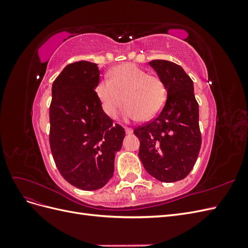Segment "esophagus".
<instances>
[{"instance_id": "34e87169", "label": "esophagus", "mask_w": 248, "mask_h": 248, "mask_svg": "<svg viewBox=\"0 0 248 248\" xmlns=\"http://www.w3.org/2000/svg\"><path fill=\"white\" fill-rule=\"evenodd\" d=\"M125 132H126L127 134H131V133L133 132V130H132L131 128H128V127H126V128H125Z\"/></svg>"}]
</instances>
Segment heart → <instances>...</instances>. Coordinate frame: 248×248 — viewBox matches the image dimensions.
Returning <instances> with one entry per match:
<instances>
[{
  "label": "heart",
  "instance_id": "1",
  "mask_svg": "<svg viewBox=\"0 0 248 248\" xmlns=\"http://www.w3.org/2000/svg\"><path fill=\"white\" fill-rule=\"evenodd\" d=\"M96 94L103 111L108 117L115 118L126 100L128 104L124 115L127 119L141 117L148 121L163 108L168 91L159 77L148 74L132 63H124L111 69L109 78L98 81Z\"/></svg>",
  "mask_w": 248,
  "mask_h": 248
}]
</instances>
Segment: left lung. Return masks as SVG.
Returning <instances> with one entry per match:
<instances>
[{
	"label": "left lung",
	"mask_w": 248,
	"mask_h": 248,
	"mask_svg": "<svg viewBox=\"0 0 248 248\" xmlns=\"http://www.w3.org/2000/svg\"><path fill=\"white\" fill-rule=\"evenodd\" d=\"M149 65L166 84L168 98L158 116L133 130L140 140L139 157L150 175L176 182L189 174L200 153L199 103L192 79L181 66L166 60Z\"/></svg>",
	"instance_id": "1"
}]
</instances>
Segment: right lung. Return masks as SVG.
<instances>
[{"instance_id":"obj_1","label":"right lung","mask_w":248,"mask_h":248,"mask_svg":"<svg viewBox=\"0 0 248 248\" xmlns=\"http://www.w3.org/2000/svg\"><path fill=\"white\" fill-rule=\"evenodd\" d=\"M95 63L67 65L55 79L49 107V145L60 174L82 190H96L114 174L125 130L103 111L95 88Z\"/></svg>"}]
</instances>
